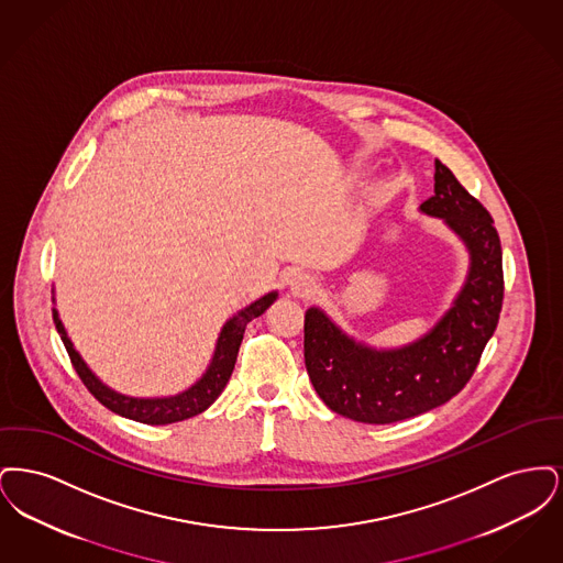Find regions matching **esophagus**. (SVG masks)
Here are the masks:
<instances>
[{
    "label": "esophagus",
    "instance_id": "34e87169",
    "mask_svg": "<svg viewBox=\"0 0 563 563\" xmlns=\"http://www.w3.org/2000/svg\"><path fill=\"white\" fill-rule=\"evenodd\" d=\"M289 287L295 297H310L317 291V280L306 272H295L289 278Z\"/></svg>",
    "mask_w": 563,
    "mask_h": 563
}]
</instances>
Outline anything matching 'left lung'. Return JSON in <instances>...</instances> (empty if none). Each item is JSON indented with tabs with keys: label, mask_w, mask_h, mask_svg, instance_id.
Segmentation results:
<instances>
[{
	"label": "left lung",
	"mask_w": 563,
	"mask_h": 563,
	"mask_svg": "<svg viewBox=\"0 0 563 563\" xmlns=\"http://www.w3.org/2000/svg\"><path fill=\"white\" fill-rule=\"evenodd\" d=\"M466 242L471 272L454 308L411 346L374 350L346 338L319 308L303 319V358L314 390L335 413L393 424L454 399L473 377L503 310V246L494 219L454 173L434 161V196L420 207Z\"/></svg>",
	"instance_id": "obj_1"
}]
</instances>
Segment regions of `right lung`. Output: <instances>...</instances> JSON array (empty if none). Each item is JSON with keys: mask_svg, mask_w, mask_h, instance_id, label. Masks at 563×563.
Listing matches in <instances>:
<instances>
[{"mask_svg": "<svg viewBox=\"0 0 563 563\" xmlns=\"http://www.w3.org/2000/svg\"><path fill=\"white\" fill-rule=\"evenodd\" d=\"M274 299H276V294L264 295L262 299H257L255 303H251L249 308L239 312V317L225 322V327H223V331L217 340L213 363L207 369V374L202 375L200 382H196L186 393H181L177 397H168V399H133V397H124V395H118V393L109 390L108 386L101 384L95 377V374L86 367V363L81 361L80 354L76 352L71 340L65 333L63 322L58 321L56 310H53V319L56 331H58V335H60V340L67 349V354L71 358V365H74L76 374L80 375L88 393L118 416L131 418V420L141 422V424L161 427V424L181 422V420H188V418L202 413L221 395V390L225 388L230 375L234 372V363H236V356H239L242 333H244L246 324L253 319L262 317L274 303Z\"/></svg>", "mask_w": 563, "mask_h": 563, "instance_id": "right-lung-1", "label": "right lung"}]
</instances>
